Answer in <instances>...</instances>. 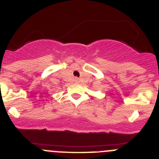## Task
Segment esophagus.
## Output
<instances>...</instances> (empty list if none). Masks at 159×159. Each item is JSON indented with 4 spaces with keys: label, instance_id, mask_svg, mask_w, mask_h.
I'll return each mask as SVG.
<instances>
[{
    "label": "esophagus",
    "instance_id": "esophagus-1",
    "mask_svg": "<svg viewBox=\"0 0 159 159\" xmlns=\"http://www.w3.org/2000/svg\"><path fill=\"white\" fill-rule=\"evenodd\" d=\"M75 81H78V78H75Z\"/></svg>",
    "mask_w": 159,
    "mask_h": 159
}]
</instances>
